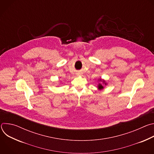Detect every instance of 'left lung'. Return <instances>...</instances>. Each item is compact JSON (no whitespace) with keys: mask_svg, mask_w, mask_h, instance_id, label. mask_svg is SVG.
<instances>
[{"mask_svg":"<svg viewBox=\"0 0 154 154\" xmlns=\"http://www.w3.org/2000/svg\"><path fill=\"white\" fill-rule=\"evenodd\" d=\"M99 81V83H98V85H97V88L99 90H103L104 88V87L103 86V84L105 85H106V82H105V80H104L103 79H99L98 80Z\"/></svg>","mask_w":154,"mask_h":154,"instance_id":"8db88e82","label":"left lung"}]
</instances>
